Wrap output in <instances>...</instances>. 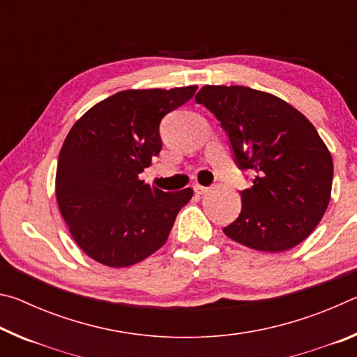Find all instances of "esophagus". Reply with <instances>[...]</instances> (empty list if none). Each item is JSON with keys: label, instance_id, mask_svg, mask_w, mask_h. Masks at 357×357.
<instances>
[{"label": "esophagus", "instance_id": "1", "mask_svg": "<svg viewBox=\"0 0 357 357\" xmlns=\"http://www.w3.org/2000/svg\"><path fill=\"white\" fill-rule=\"evenodd\" d=\"M193 189H195V192L198 193V195H203V193H206L209 190V187H204V185H200V184H195L193 185Z\"/></svg>", "mask_w": 357, "mask_h": 357}]
</instances>
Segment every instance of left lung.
<instances>
[{
	"instance_id": "obj_1",
	"label": "left lung",
	"mask_w": 357,
	"mask_h": 357,
	"mask_svg": "<svg viewBox=\"0 0 357 357\" xmlns=\"http://www.w3.org/2000/svg\"><path fill=\"white\" fill-rule=\"evenodd\" d=\"M195 100L220 121L241 170L255 173L241 192L239 217L223 233L259 252L301 244L328 209L334 176L313 124L288 102L247 86L206 84Z\"/></svg>"
}]
</instances>
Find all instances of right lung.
Here are the masks:
<instances>
[{"mask_svg":"<svg viewBox=\"0 0 357 357\" xmlns=\"http://www.w3.org/2000/svg\"><path fill=\"white\" fill-rule=\"evenodd\" d=\"M198 86L126 89L72 126L59 151L56 200L78 247L110 268H128L167 243L187 187L164 192L138 178L160 153L162 118Z\"/></svg>","mask_w":357,"mask_h":357,"instance_id":"add662e5","label":"right lung"}]
</instances>
